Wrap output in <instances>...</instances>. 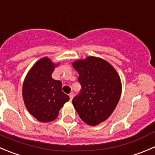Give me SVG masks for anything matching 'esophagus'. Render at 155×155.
<instances>
[{
	"label": "esophagus",
	"mask_w": 155,
	"mask_h": 155,
	"mask_svg": "<svg viewBox=\"0 0 155 155\" xmlns=\"http://www.w3.org/2000/svg\"><path fill=\"white\" fill-rule=\"evenodd\" d=\"M69 97H70V101H72V99H73V97H74V94H69Z\"/></svg>",
	"instance_id": "1"
}]
</instances>
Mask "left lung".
Here are the masks:
<instances>
[{"label":"left lung","mask_w":155,"mask_h":155,"mask_svg":"<svg viewBox=\"0 0 155 155\" xmlns=\"http://www.w3.org/2000/svg\"><path fill=\"white\" fill-rule=\"evenodd\" d=\"M78 72L81 86L72 100L81 119L90 126H97L108 119L120 99L122 84L114 68L105 60L89 56L72 63Z\"/></svg>","instance_id":"1"}]
</instances>
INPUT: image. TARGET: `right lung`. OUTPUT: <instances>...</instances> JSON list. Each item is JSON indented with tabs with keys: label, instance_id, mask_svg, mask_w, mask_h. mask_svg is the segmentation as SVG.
I'll return each instance as SVG.
<instances>
[{
	"label": "right lung",
	"instance_id": "obj_1",
	"mask_svg": "<svg viewBox=\"0 0 155 155\" xmlns=\"http://www.w3.org/2000/svg\"><path fill=\"white\" fill-rule=\"evenodd\" d=\"M55 67L48 58H41L29 71L23 82L25 106L42 123L54 120L60 109L69 101L68 96L61 91L62 83L51 78Z\"/></svg>",
	"mask_w": 155,
	"mask_h": 155
}]
</instances>
